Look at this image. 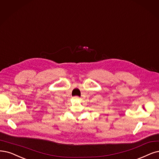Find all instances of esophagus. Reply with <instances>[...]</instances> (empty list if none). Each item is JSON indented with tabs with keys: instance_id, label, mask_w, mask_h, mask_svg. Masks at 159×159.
Wrapping results in <instances>:
<instances>
[{
	"instance_id": "34e87169",
	"label": "esophagus",
	"mask_w": 159,
	"mask_h": 159,
	"mask_svg": "<svg viewBox=\"0 0 159 159\" xmlns=\"http://www.w3.org/2000/svg\"><path fill=\"white\" fill-rule=\"evenodd\" d=\"M73 98H74L75 99H79V96H74V97H73Z\"/></svg>"
}]
</instances>
